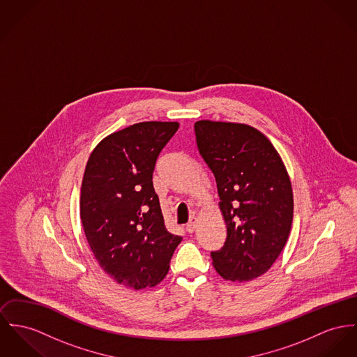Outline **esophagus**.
Listing matches in <instances>:
<instances>
[{
    "instance_id": "34e87169",
    "label": "esophagus",
    "mask_w": 357,
    "mask_h": 357,
    "mask_svg": "<svg viewBox=\"0 0 357 357\" xmlns=\"http://www.w3.org/2000/svg\"><path fill=\"white\" fill-rule=\"evenodd\" d=\"M195 227H197V219H195V218H192V219H190V221H189V222L186 224V231L192 234V232H194Z\"/></svg>"
}]
</instances>
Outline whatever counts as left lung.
I'll use <instances>...</instances> for the list:
<instances>
[{"label": "left lung", "mask_w": 357, "mask_h": 357, "mask_svg": "<svg viewBox=\"0 0 357 357\" xmlns=\"http://www.w3.org/2000/svg\"><path fill=\"white\" fill-rule=\"evenodd\" d=\"M194 132L227 225L224 246L211 252L213 266L225 280H254L271 269L291 231L288 172L273 144L248 125L198 121Z\"/></svg>", "instance_id": "obj_1"}]
</instances>
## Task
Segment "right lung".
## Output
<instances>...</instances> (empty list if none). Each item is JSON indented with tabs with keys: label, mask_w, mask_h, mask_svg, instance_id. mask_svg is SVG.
<instances>
[{
	"label": "right lung",
	"mask_w": 357,
	"mask_h": 357,
	"mask_svg": "<svg viewBox=\"0 0 357 357\" xmlns=\"http://www.w3.org/2000/svg\"><path fill=\"white\" fill-rule=\"evenodd\" d=\"M178 122H139L102 139L82 178L80 218L89 247L114 281L133 289L165 278L182 238L167 231L152 174Z\"/></svg>",
	"instance_id": "right-lung-1"
}]
</instances>
